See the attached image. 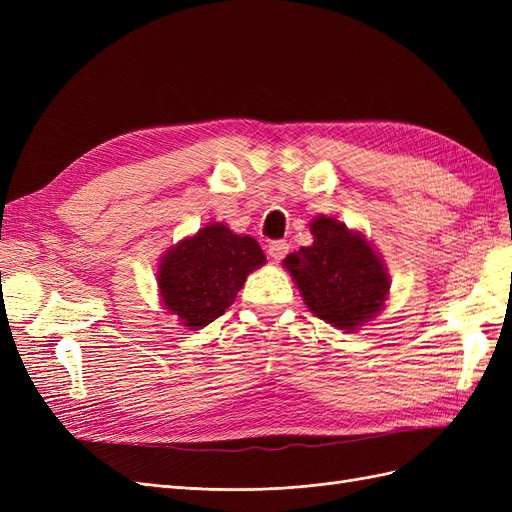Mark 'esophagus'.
Listing matches in <instances>:
<instances>
[{
    "label": "esophagus",
    "instance_id": "obj_1",
    "mask_svg": "<svg viewBox=\"0 0 512 512\" xmlns=\"http://www.w3.org/2000/svg\"><path fill=\"white\" fill-rule=\"evenodd\" d=\"M286 254H288V243H286V241H273V243L269 245V256H271L273 260L280 262Z\"/></svg>",
    "mask_w": 512,
    "mask_h": 512
}]
</instances>
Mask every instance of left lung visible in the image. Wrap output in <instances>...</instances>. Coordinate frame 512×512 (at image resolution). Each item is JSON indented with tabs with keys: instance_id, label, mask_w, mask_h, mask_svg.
<instances>
[{
	"instance_id": "8db88e82",
	"label": "left lung",
	"mask_w": 512,
	"mask_h": 512,
	"mask_svg": "<svg viewBox=\"0 0 512 512\" xmlns=\"http://www.w3.org/2000/svg\"><path fill=\"white\" fill-rule=\"evenodd\" d=\"M314 243L284 258L309 312L335 329L356 331L384 307L391 280L382 258L356 230L327 215L309 224Z\"/></svg>"
}]
</instances>
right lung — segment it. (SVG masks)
Wrapping results in <instances>:
<instances>
[{"mask_svg": "<svg viewBox=\"0 0 512 512\" xmlns=\"http://www.w3.org/2000/svg\"><path fill=\"white\" fill-rule=\"evenodd\" d=\"M267 262L256 239L213 222L162 256L158 288L183 327L203 329L235 303L247 275Z\"/></svg>", "mask_w": 512, "mask_h": 512, "instance_id": "add662e5", "label": "right lung"}]
</instances>
